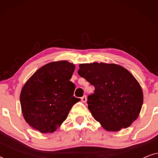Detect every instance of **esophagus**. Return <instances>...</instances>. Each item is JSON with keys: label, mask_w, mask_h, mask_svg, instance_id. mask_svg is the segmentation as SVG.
Returning a JSON list of instances; mask_svg holds the SVG:
<instances>
[{"label": "esophagus", "mask_w": 158, "mask_h": 158, "mask_svg": "<svg viewBox=\"0 0 158 158\" xmlns=\"http://www.w3.org/2000/svg\"><path fill=\"white\" fill-rule=\"evenodd\" d=\"M81 101H82V102L85 103L86 101H87V98H86V96H83V97H81Z\"/></svg>", "instance_id": "obj_1"}]
</instances>
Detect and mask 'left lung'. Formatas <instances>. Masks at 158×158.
Masks as SVG:
<instances>
[{"instance_id":"8db88e82","label":"left lung","mask_w":158,"mask_h":158,"mask_svg":"<svg viewBox=\"0 0 158 158\" xmlns=\"http://www.w3.org/2000/svg\"><path fill=\"white\" fill-rule=\"evenodd\" d=\"M77 73L94 85L88 96V109L106 130L127 128L137 119L143 103V93L135 77L116 64H81Z\"/></svg>"}]
</instances>
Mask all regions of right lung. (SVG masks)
<instances>
[{
  "instance_id": "add662e5",
  "label": "right lung",
  "mask_w": 158,
  "mask_h": 158,
  "mask_svg": "<svg viewBox=\"0 0 158 158\" xmlns=\"http://www.w3.org/2000/svg\"><path fill=\"white\" fill-rule=\"evenodd\" d=\"M75 64L52 62L40 68L21 90L20 102L23 118L41 133L54 132L68 117L73 106L81 99L73 96L75 84L70 80Z\"/></svg>"
}]
</instances>
